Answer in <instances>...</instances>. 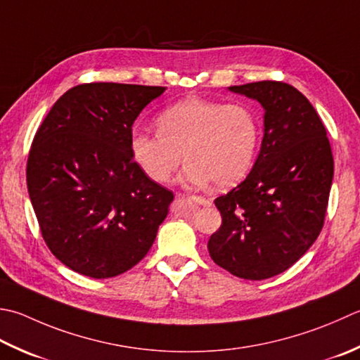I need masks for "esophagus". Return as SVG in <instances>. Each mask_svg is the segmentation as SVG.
<instances>
[{
	"instance_id": "34e87169",
	"label": "esophagus",
	"mask_w": 360,
	"mask_h": 360,
	"mask_svg": "<svg viewBox=\"0 0 360 360\" xmlns=\"http://www.w3.org/2000/svg\"><path fill=\"white\" fill-rule=\"evenodd\" d=\"M188 200H192L193 202L200 204V206H210V201L206 200V198H202V196H190Z\"/></svg>"
}]
</instances>
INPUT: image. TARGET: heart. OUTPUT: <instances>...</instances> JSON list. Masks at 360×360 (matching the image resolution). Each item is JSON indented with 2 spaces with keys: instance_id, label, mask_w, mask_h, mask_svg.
Segmentation results:
<instances>
[{
  "instance_id": "1",
  "label": "heart",
  "mask_w": 360,
  "mask_h": 360,
  "mask_svg": "<svg viewBox=\"0 0 360 360\" xmlns=\"http://www.w3.org/2000/svg\"><path fill=\"white\" fill-rule=\"evenodd\" d=\"M158 134L134 132L131 154L148 178L165 184L187 165L182 181L204 187H231L251 172L259 151L260 123L245 104L187 98L160 112Z\"/></svg>"
}]
</instances>
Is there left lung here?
I'll return each instance as SVG.
<instances>
[{
	"mask_svg": "<svg viewBox=\"0 0 360 360\" xmlns=\"http://www.w3.org/2000/svg\"><path fill=\"white\" fill-rule=\"evenodd\" d=\"M229 90L262 105L264 139L246 179L214 201L223 221L207 250L234 276L262 281L290 269L319 237L334 159L319 114L290 84L259 81Z\"/></svg>",
	"mask_w": 360,
	"mask_h": 360,
	"instance_id": "1",
	"label": "left lung"
}]
</instances>
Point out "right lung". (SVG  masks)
Here are the masks:
<instances>
[{
	"label": "right lung",
	"mask_w": 360,
	"mask_h": 360,
	"mask_svg": "<svg viewBox=\"0 0 360 360\" xmlns=\"http://www.w3.org/2000/svg\"><path fill=\"white\" fill-rule=\"evenodd\" d=\"M165 87L91 82L67 90L35 132L26 182L44 240L95 279L142 260L174 195L131 154L132 124Z\"/></svg>",
	"instance_id": "1"
}]
</instances>
